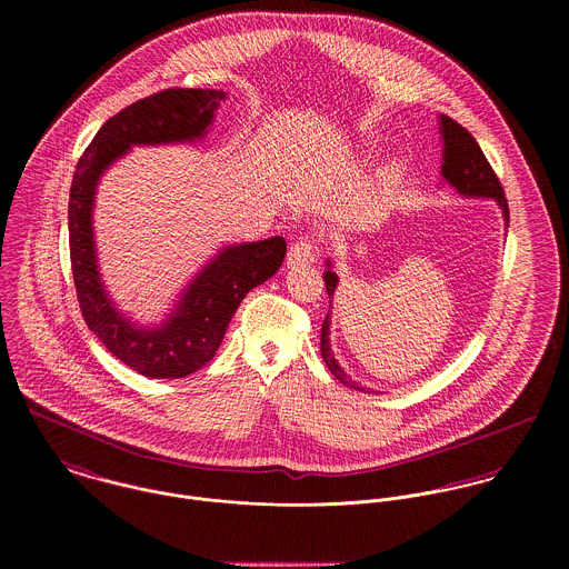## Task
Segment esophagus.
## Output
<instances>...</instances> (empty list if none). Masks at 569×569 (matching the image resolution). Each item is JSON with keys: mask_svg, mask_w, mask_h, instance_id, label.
I'll list each match as a JSON object with an SVG mask.
<instances>
[{"mask_svg": "<svg viewBox=\"0 0 569 569\" xmlns=\"http://www.w3.org/2000/svg\"><path fill=\"white\" fill-rule=\"evenodd\" d=\"M318 260V247L307 241V239H300L296 243L289 247V253H287V262L293 267V264H309V262H316Z\"/></svg>", "mask_w": 569, "mask_h": 569, "instance_id": "obj_1", "label": "esophagus"}]
</instances>
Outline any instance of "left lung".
<instances>
[{"label":"left lung","mask_w":569,"mask_h":569,"mask_svg":"<svg viewBox=\"0 0 569 569\" xmlns=\"http://www.w3.org/2000/svg\"><path fill=\"white\" fill-rule=\"evenodd\" d=\"M440 133H442V142H445V153H442V177L458 188L460 194L467 197H492L501 212H503V221L508 223L510 214H508V201L503 194V188L499 183V177L495 174L492 166L488 163L487 156L482 153L480 144L476 142V138L462 127L458 124L453 118L449 116H440ZM326 293L328 298H332L335 287H337V273L330 271V262H328V271L325 273ZM328 316H326L325 325H322V337H320V350H322V359H325L326 368L330 370V375L348 386L355 388V381L348 379V375L339 368V363L332 357L330 350V339H328Z\"/></svg>","instance_id":"1"}]
</instances>
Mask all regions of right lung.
I'll return each mask as SVG.
<instances>
[{"mask_svg": "<svg viewBox=\"0 0 569 569\" xmlns=\"http://www.w3.org/2000/svg\"><path fill=\"white\" fill-rule=\"evenodd\" d=\"M219 89L170 87L109 118L82 151L70 188V260L82 318L104 348L151 379H181L203 368L219 350L244 296L271 278L287 253L282 237L226 247L183 291L172 316L158 328L131 325L107 298L93 249L91 206L100 174L133 144L192 142L203 138Z\"/></svg>", "mask_w": 569, "mask_h": 569, "instance_id": "1", "label": "right lung"}]
</instances>
